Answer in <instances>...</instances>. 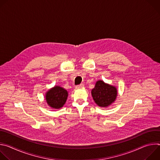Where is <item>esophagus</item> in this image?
Wrapping results in <instances>:
<instances>
[{
	"instance_id": "34e87169",
	"label": "esophagus",
	"mask_w": 160,
	"mask_h": 160,
	"mask_svg": "<svg viewBox=\"0 0 160 160\" xmlns=\"http://www.w3.org/2000/svg\"><path fill=\"white\" fill-rule=\"evenodd\" d=\"M83 87H84V85L82 84V83H81V84H80V85L76 86V88H83Z\"/></svg>"
}]
</instances>
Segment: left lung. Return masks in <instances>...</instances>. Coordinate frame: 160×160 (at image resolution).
<instances>
[{
    "label": "left lung",
    "instance_id": "1",
    "mask_svg": "<svg viewBox=\"0 0 160 160\" xmlns=\"http://www.w3.org/2000/svg\"><path fill=\"white\" fill-rule=\"evenodd\" d=\"M91 94L96 104L101 108H106L117 99L118 90L115 86L106 83L103 80H98L91 90Z\"/></svg>",
    "mask_w": 160,
    "mask_h": 160
}]
</instances>
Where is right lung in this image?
I'll use <instances>...</instances> for the list:
<instances>
[{"mask_svg":"<svg viewBox=\"0 0 160 160\" xmlns=\"http://www.w3.org/2000/svg\"><path fill=\"white\" fill-rule=\"evenodd\" d=\"M68 92L64 88L56 85L48 90L45 99L48 105L53 109L61 108L66 102Z\"/></svg>","mask_w":160,"mask_h":160,"instance_id":"add662e5","label":"right lung"}]
</instances>
